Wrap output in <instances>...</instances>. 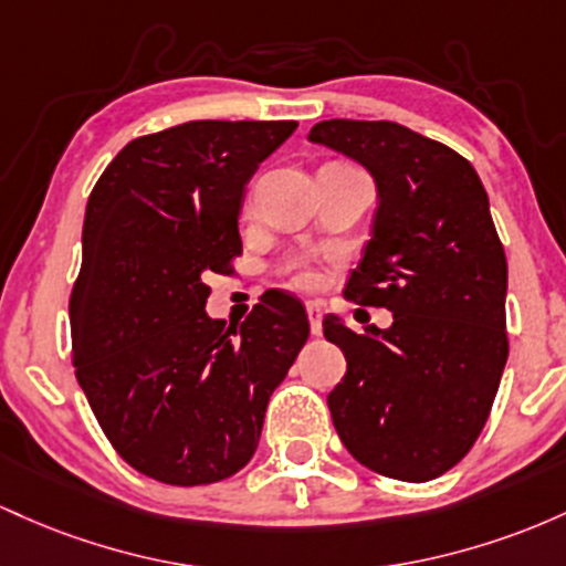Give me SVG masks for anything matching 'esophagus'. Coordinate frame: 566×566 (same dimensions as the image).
<instances>
[{"label": "esophagus", "mask_w": 566, "mask_h": 566, "mask_svg": "<svg viewBox=\"0 0 566 566\" xmlns=\"http://www.w3.org/2000/svg\"><path fill=\"white\" fill-rule=\"evenodd\" d=\"M307 317H310V332L317 336V334L323 332V310H321V304L310 302L307 304Z\"/></svg>", "instance_id": "obj_1"}]
</instances>
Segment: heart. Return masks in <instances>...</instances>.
<instances>
[{
  "label": "heart",
  "instance_id": "obj_1",
  "mask_svg": "<svg viewBox=\"0 0 566 566\" xmlns=\"http://www.w3.org/2000/svg\"><path fill=\"white\" fill-rule=\"evenodd\" d=\"M302 283H304V285H307V283H313V277H310V275H304V277H302Z\"/></svg>",
  "mask_w": 566,
  "mask_h": 566
}]
</instances>
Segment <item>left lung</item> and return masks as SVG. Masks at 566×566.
I'll return each instance as SVG.
<instances>
[{"label":"left lung","instance_id":"8db88e82","mask_svg":"<svg viewBox=\"0 0 566 566\" xmlns=\"http://www.w3.org/2000/svg\"><path fill=\"white\" fill-rule=\"evenodd\" d=\"M307 142L374 179L371 240L345 296L392 313L364 334L323 317L347 358L328 392L334 428L374 473L430 481L471 452L507 360V262L486 189L465 157L387 119H323Z\"/></svg>","mask_w":566,"mask_h":566}]
</instances>
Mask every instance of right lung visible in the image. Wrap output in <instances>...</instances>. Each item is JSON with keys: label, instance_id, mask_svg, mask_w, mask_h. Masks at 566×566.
<instances>
[{"label": "right lung", "instance_id": "add662e5", "mask_svg": "<svg viewBox=\"0 0 566 566\" xmlns=\"http://www.w3.org/2000/svg\"><path fill=\"white\" fill-rule=\"evenodd\" d=\"M294 130L195 119L142 136L87 200L69 302L77 382L119 457L163 484H213L249 465L272 390L310 336L283 291L240 328L206 313V277L243 251L245 187Z\"/></svg>", "mask_w": 566, "mask_h": 566}]
</instances>
